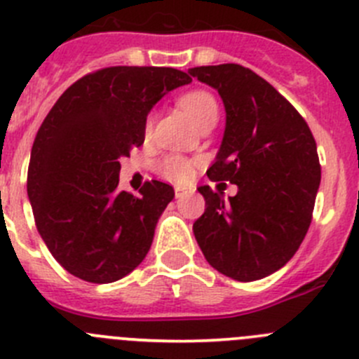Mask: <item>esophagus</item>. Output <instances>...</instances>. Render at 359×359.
<instances>
[{
    "mask_svg": "<svg viewBox=\"0 0 359 359\" xmlns=\"http://www.w3.org/2000/svg\"><path fill=\"white\" fill-rule=\"evenodd\" d=\"M193 187H189V186H175V196L177 198H182L184 194H187V193H193Z\"/></svg>",
    "mask_w": 359,
    "mask_h": 359,
    "instance_id": "34e87169",
    "label": "esophagus"
}]
</instances>
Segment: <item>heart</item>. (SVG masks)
I'll return each mask as SVG.
<instances>
[{
  "label": "heart",
  "instance_id": "b5f03b06",
  "mask_svg": "<svg viewBox=\"0 0 359 359\" xmlns=\"http://www.w3.org/2000/svg\"><path fill=\"white\" fill-rule=\"evenodd\" d=\"M179 103L180 107H182L184 112L191 117V121H193L198 128H200L201 124L207 123V121H212V119L217 121L219 107H217V102H215V98L210 95V93L201 91V89L186 93V95L179 100ZM151 124L152 121L149 119L147 130L151 128ZM158 168L166 179L177 180V182H184V180H187L191 175H193L194 161H191V159L187 158H182V156L172 154L163 158L161 161H159Z\"/></svg>",
  "mask_w": 359,
  "mask_h": 359
}]
</instances>
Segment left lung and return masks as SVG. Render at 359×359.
Returning a JSON list of instances; mask_svg holds the SVG:
<instances>
[{"label":"left lung","instance_id":"8db88e82","mask_svg":"<svg viewBox=\"0 0 359 359\" xmlns=\"http://www.w3.org/2000/svg\"><path fill=\"white\" fill-rule=\"evenodd\" d=\"M189 73L214 87L226 110L208 179L238 186L228 200L198 187L205 212L194 238L217 272L240 283L263 279L294 256L311 226L321 182L316 140L297 109L252 69L229 62Z\"/></svg>","mask_w":359,"mask_h":359}]
</instances>
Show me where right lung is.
<instances>
[{
	"instance_id": "1",
	"label": "right lung",
	"mask_w": 359,
	"mask_h": 359,
	"mask_svg": "<svg viewBox=\"0 0 359 359\" xmlns=\"http://www.w3.org/2000/svg\"><path fill=\"white\" fill-rule=\"evenodd\" d=\"M187 73L158 66H112L66 89L38 130L27 198L38 233L66 272L95 284L123 279L151 249L173 187L145 182L119 191V159L145 140L152 107Z\"/></svg>"
}]
</instances>
